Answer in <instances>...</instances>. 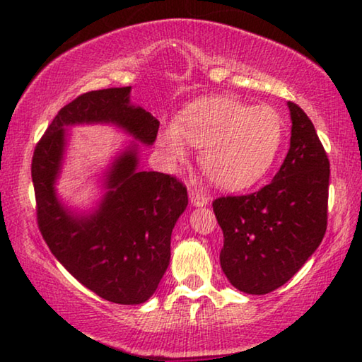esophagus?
<instances>
[{
	"label": "esophagus",
	"instance_id": "34e87169",
	"mask_svg": "<svg viewBox=\"0 0 362 362\" xmlns=\"http://www.w3.org/2000/svg\"><path fill=\"white\" fill-rule=\"evenodd\" d=\"M188 197H190V203L193 206H197V208H202V206H206L209 203V198L206 197V194L197 192V190H190Z\"/></svg>",
	"mask_w": 362,
	"mask_h": 362
}]
</instances>
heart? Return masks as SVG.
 Returning a JSON list of instances; mask_svg holds the SVG:
<instances>
[{
  "mask_svg": "<svg viewBox=\"0 0 362 362\" xmlns=\"http://www.w3.org/2000/svg\"><path fill=\"white\" fill-rule=\"evenodd\" d=\"M284 134V119L274 107L217 96L183 109L175 124L159 130L158 146L172 170L187 163L190 145L202 148L204 174L226 190H242L271 169Z\"/></svg>",
  "mask_w": 362,
  "mask_h": 362,
  "instance_id": "obj_1",
  "label": "heart"
}]
</instances>
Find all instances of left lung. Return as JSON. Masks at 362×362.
I'll list each match as a JSON object with an SVG mask.
<instances>
[{"label":"left lung","instance_id":"left-lung-1","mask_svg":"<svg viewBox=\"0 0 362 362\" xmlns=\"http://www.w3.org/2000/svg\"><path fill=\"white\" fill-rule=\"evenodd\" d=\"M290 150L259 192L212 203L223 232L221 267L235 288L266 295L288 282L322 242L330 164L311 120L288 101Z\"/></svg>","mask_w":362,"mask_h":362}]
</instances>
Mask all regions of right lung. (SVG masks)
<instances>
[{
    "instance_id": "obj_1",
    "label": "right lung",
    "mask_w": 362,
    "mask_h": 362,
    "mask_svg": "<svg viewBox=\"0 0 362 362\" xmlns=\"http://www.w3.org/2000/svg\"><path fill=\"white\" fill-rule=\"evenodd\" d=\"M132 87L88 91L57 112L33 151L37 219L51 253L103 300L140 305L156 291L170 259V235L188 194L168 174L140 170V145L156 140L159 120L130 103ZM111 123L136 141L103 175L100 203L88 213L62 204L55 192L67 128Z\"/></svg>"
}]
</instances>
